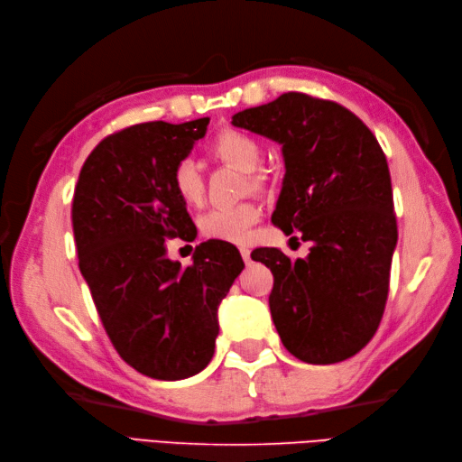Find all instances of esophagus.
I'll return each instance as SVG.
<instances>
[{"instance_id":"1","label":"esophagus","mask_w":462,"mask_h":462,"mask_svg":"<svg viewBox=\"0 0 462 462\" xmlns=\"http://www.w3.org/2000/svg\"><path fill=\"white\" fill-rule=\"evenodd\" d=\"M239 253H241L243 260L248 263V262H250V250H248L246 246H241V248H239Z\"/></svg>"}]
</instances>
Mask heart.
<instances>
[{
	"label": "heart",
	"instance_id": "obj_1",
	"mask_svg": "<svg viewBox=\"0 0 462 462\" xmlns=\"http://www.w3.org/2000/svg\"><path fill=\"white\" fill-rule=\"evenodd\" d=\"M208 152L216 160L226 162L233 167L248 173V183L253 189H263L265 175L258 170L263 150L254 136H250L239 129L219 131ZM171 189L175 197L187 206H199L204 200V179L199 165L192 160H180L171 170ZM262 212L254 202H239L229 206L212 208L200 217V233L206 239L243 245L248 241L250 229H253Z\"/></svg>",
	"mask_w": 462,
	"mask_h": 462
}]
</instances>
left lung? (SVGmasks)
Masks as SVG:
<instances>
[{
  "instance_id": "1",
  "label": "left lung",
  "mask_w": 462,
  "mask_h": 462,
  "mask_svg": "<svg viewBox=\"0 0 462 462\" xmlns=\"http://www.w3.org/2000/svg\"><path fill=\"white\" fill-rule=\"evenodd\" d=\"M231 123L283 146L272 221L314 243L304 260L277 248L250 254L273 273L270 310L282 343L309 365L351 358L380 326L397 245L382 146L353 111L302 92L239 111Z\"/></svg>"
}]
</instances>
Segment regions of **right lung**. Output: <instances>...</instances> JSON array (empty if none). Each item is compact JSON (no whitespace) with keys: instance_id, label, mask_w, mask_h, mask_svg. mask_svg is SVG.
Segmentation results:
<instances>
[{"instance_id":"right-lung-1","label":"right lung","mask_w":462,"mask_h":462,"mask_svg":"<svg viewBox=\"0 0 462 462\" xmlns=\"http://www.w3.org/2000/svg\"><path fill=\"white\" fill-rule=\"evenodd\" d=\"M209 117L150 121L106 136L82 165L73 197L79 268L119 356L153 380H185L214 356L217 306L245 262L208 241L180 268L165 241L190 235L171 170L206 134Z\"/></svg>"}]
</instances>
